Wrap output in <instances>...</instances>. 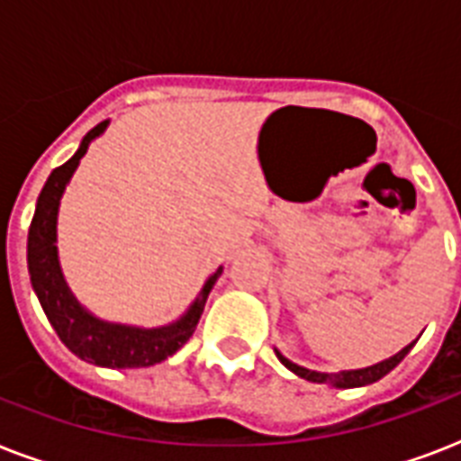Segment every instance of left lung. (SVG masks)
Wrapping results in <instances>:
<instances>
[{
	"label": "left lung",
	"mask_w": 461,
	"mask_h": 461,
	"mask_svg": "<svg viewBox=\"0 0 461 461\" xmlns=\"http://www.w3.org/2000/svg\"><path fill=\"white\" fill-rule=\"evenodd\" d=\"M416 344V339L411 344H407L404 349L397 351L394 357L385 358V361H380V364H373V366H366V368H354V371H339V373H321V371H311V368H303V366L294 364V361H289L280 349H275L277 358H280L282 364L287 366L289 371L296 373L299 378L308 380V383H322V385H332V387H339V390H349V387H364V385H371V383H378L383 375L393 371L394 366L400 364L402 358L407 357L411 347Z\"/></svg>",
	"instance_id": "left-lung-1"
}]
</instances>
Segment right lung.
Listing matches in <instances>:
<instances>
[{
  "label": "right lung",
  "instance_id": "right-lung-1",
  "mask_svg": "<svg viewBox=\"0 0 461 461\" xmlns=\"http://www.w3.org/2000/svg\"><path fill=\"white\" fill-rule=\"evenodd\" d=\"M107 126H110V119L90 129L83 136L74 158L67 159L47 176L45 186L38 195L31 230H28V273H31V285L38 294L47 321L52 322L61 342L67 344L76 357L88 364L103 366V368H146L176 354L188 342V337L194 335L195 325L201 321L203 306L208 302L210 289L215 287L217 277L222 275V266L205 280L201 294L186 308V313L159 328H139V325L103 321L76 299L59 266L57 215H59L64 188L74 176L76 167L83 155L88 153L90 143L97 136H103Z\"/></svg>",
  "mask_w": 461,
  "mask_h": 461
}]
</instances>
